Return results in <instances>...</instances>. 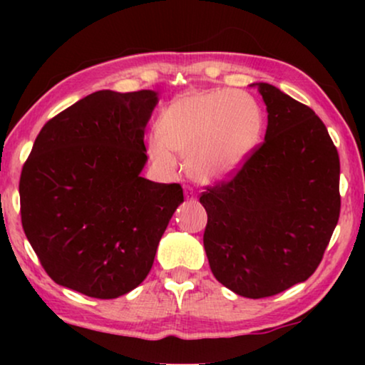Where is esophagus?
<instances>
[{"label":"esophagus","mask_w":365,"mask_h":365,"mask_svg":"<svg viewBox=\"0 0 365 365\" xmlns=\"http://www.w3.org/2000/svg\"><path fill=\"white\" fill-rule=\"evenodd\" d=\"M184 197H186L187 201H194V199H196V192H194L192 189H186V192H184Z\"/></svg>","instance_id":"34e87169"}]
</instances>
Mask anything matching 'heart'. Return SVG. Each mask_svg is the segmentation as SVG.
I'll use <instances>...</instances> for the list:
<instances>
[{
    "label": "heart",
    "instance_id": "heart-1",
    "mask_svg": "<svg viewBox=\"0 0 365 365\" xmlns=\"http://www.w3.org/2000/svg\"><path fill=\"white\" fill-rule=\"evenodd\" d=\"M264 113L249 94L232 89H206L178 98L164 109L158 134L148 151L159 166L173 169L187 158L189 176L197 182L231 178L261 141Z\"/></svg>",
    "mask_w": 365,
    "mask_h": 365
}]
</instances>
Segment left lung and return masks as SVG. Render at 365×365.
Wrapping results in <instances>:
<instances>
[{"instance_id":"obj_1","label":"left lung","mask_w":365,"mask_h":365,"mask_svg":"<svg viewBox=\"0 0 365 365\" xmlns=\"http://www.w3.org/2000/svg\"><path fill=\"white\" fill-rule=\"evenodd\" d=\"M264 143L231 181L207 187L204 249L214 277L261 299L307 281L322 261L341 212L339 154L306 104L267 83Z\"/></svg>"}]
</instances>
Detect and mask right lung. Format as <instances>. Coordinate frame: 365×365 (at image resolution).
<instances>
[{
    "label": "right lung",
    "instance_id": "add662e5",
    "mask_svg": "<svg viewBox=\"0 0 365 365\" xmlns=\"http://www.w3.org/2000/svg\"><path fill=\"white\" fill-rule=\"evenodd\" d=\"M151 89H103L44 124L19 179L24 234L48 276L84 296L114 299L151 271L184 201L179 184L141 176Z\"/></svg>",
    "mask_w": 365,
    "mask_h": 365
}]
</instances>
